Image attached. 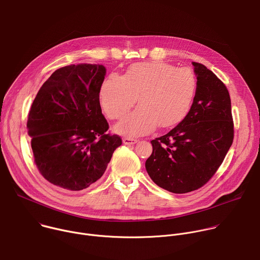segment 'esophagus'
Segmentation results:
<instances>
[{
	"instance_id": "34e87169",
	"label": "esophagus",
	"mask_w": 260,
	"mask_h": 260,
	"mask_svg": "<svg viewBox=\"0 0 260 260\" xmlns=\"http://www.w3.org/2000/svg\"><path fill=\"white\" fill-rule=\"evenodd\" d=\"M122 142H123V144H125V145H134V144H136V143L138 142V140L132 139V138H124V139L122 140Z\"/></svg>"
}]
</instances>
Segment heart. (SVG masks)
Segmentation results:
<instances>
[{"label":"heart","mask_w":260,"mask_h":260,"mask_svg":"<svg viewBox=\"0 0 260 260\" xmlns=\"http://www.w3.org/2000/svg\"><path fill=\"white\" fill-rule=\"evenodd\" d=\"M197 79L188 68L160 62H138L122 76L110 74L100 89L101 105L110 119H121L138 101L140 107L125 117L117 131L137 137L157 125L169 128L190 113L197 94Z\"/></svg>","instance_id":"obj_1"}]
</instances>
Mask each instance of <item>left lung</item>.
<instances>
[{"label":"left lung","instance_id":"8db88e82","mask_svg":"<svg viewBox=\"0 0 260 260\" xmlns=\"http://www.w3.org/2000/svg\"><path fill=\"white\" fill-rule=\"evenodd\" d=\"M197 94L188 116L166 135L151 141L146 160L152 181L171 193L204 186L222 163L234 140L229 91L206 66L193 62Z\"/></svg>","mask_w":260,"mask_h":260}]
</instances>
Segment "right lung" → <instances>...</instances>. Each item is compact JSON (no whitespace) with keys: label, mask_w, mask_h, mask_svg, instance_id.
Instances as JSON below:
<instances>
[{"label":"right lung","mask_w":260,"mask_h":260,"mask_svg":"<svg viewBox=\"0 0 260 260\" xmlns=\"http://www.w3.org/2000/svg\"><path fill=\"white\" fill-rule=\"evenodd\" d=\"M106 68L71 64L57 69L44 82L28 113L35 163L51 184L80 191L105 172L114 150L122 143L106 132L100 89Z\"/></svg>","instance_id":"right-lung-1"}]
</instances>
